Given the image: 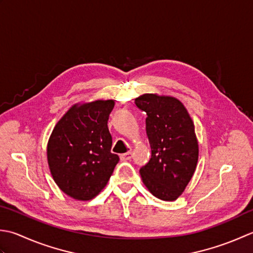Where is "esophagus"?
I'll return each instance as SVG.
<instances>
[{"instance_id": "obj_1", "label": "esophagus", "mask_w": 253, "mask_h": 253, "mask_svg": "<svg viewBox=\"0 0 253 253\" xmlns=\"http://www.w3.org/2000/svg\"><path fill=\"white\" fill-rule=\"evenodd\" d=\"M120 158H121V161H128V159L132 158V152L128 151V152L125 153V154H121Z\"/></svg>"}]
</instances>
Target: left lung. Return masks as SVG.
Masks as SVG:
<instances>
[{
  "label": "left lung",
  "instance_id": "obj_1",
  "mask_svg": "<svg viewBox=\"0 0 253 253\" xmlns=\"http://www.w3.org/2000/svg\"><path fill=\"white\" fill-rule=\"evenodd\" d=\"M146 112V134L152 149L140 169L144 184L154 197L177 200L195 171L199 145L194 125L182 102L170 96L144 94L135 99Z\"/></svg>",
  "mask_w": 253,
  "mask_h": 253
}]
</instances>
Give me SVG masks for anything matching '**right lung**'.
Returning <instances> with one entry per match:
<instances>
[{"instance_id": "add662e5", "label": "right lung", "mask_w": 253, "mask_h": 253, "mask_svg": "<svg viewBox=\"0 0 253 253\" xmlns=\"http://www.w3.org/2000/svg\"><path fill=\"white\" fill-rule=\"evenodd\" d=\"M113 100L74 105L51 133L47 157L58 187L75 200L88 201L106 187L119 156L111 153L108 119Z\"/></svg>"}]
</instances>
